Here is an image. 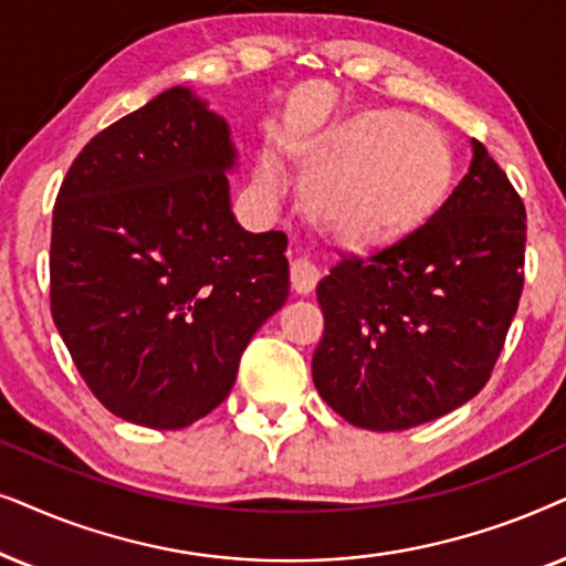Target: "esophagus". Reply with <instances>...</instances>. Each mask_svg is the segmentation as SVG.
<instances>
[{
    "label": "esophagus",
    "mask_w": 566,
    "mask_h": 566,
    "mask_svg": "<svg viewBox=\"0 0 566 566\" xmlns=\"http://www.w3.org/2000/svg\"><path fill=\"white\" fill-rule=\"evenodd\" d=\"M290 279H292V290H295L297 295H307V292H313L315 284H318L321 269L307 259H297L292 261Z\"/></svg>",
    "instance_id": "1"
}]
</instances>
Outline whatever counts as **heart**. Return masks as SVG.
<instances>
[{
  "label": "heart",
  "instance_id": "b5f03b06",
  "mask_svg": "<svg viewBox=\"0 0 566 566\" xmlns=\"http://www.w3.org/2000/svg\"><path fill=\"white\" fill-rule=\"evenodd\" d=\"M305 207L338 243H390L421 228L453 184V153L440 129L403 113L367 111L323 134L303 163ZM261 184L276 191L271 165Z\"/></svg>",
  "mask_w": 566,
  "mask_h": 566
}]
</instances>
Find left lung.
I'll return each instance as SVG.
<instances>
[{
    "label": "left lung",
    "instance_id": "1",
    "mask_svg": "<svg viewBox=\"0 0 566 566\" xmlns=\"http://www.w3.org/2000/svg\"><path fill=\"white\" fill-rule=\"evenodd\" d=\"M525 205L473 142L448 201L370 255H342L318 282L313 382L349 424L398 432L471 401L492 378L525 282Z\"/></svg>",
    "mask_w": 566,
    "mask_h": 566
}]
</instances>
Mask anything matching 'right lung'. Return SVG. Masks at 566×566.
<instances>
[{
  "label": "right lung",
  "instance_id": "1",
  "mask_svg": "<svg viewBox=\"0 0 566 566\" xmlns=\"http://www.w3.org/2000/svg\"><path fill=\"white\" fill-rule=\"evenodd\" d=\"M228 124L170 87L95 134L51 222V315L116 417L180 429L230 396L240 357L290 295L287 235L230 212Z\"/></svg>",
  "mask_w": 566,
  "mask_h": 566
}]
</instances>
